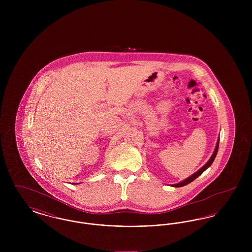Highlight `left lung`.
Returning <instances> with one entry per match:
<instances>
[{
  "instance_id": "8db88e82",
  "label": "left lung",
  "mask_w": 252,
  "mask_h": 252,
  "mask_svg": "<svg viewBox=\"0 0 252 252\" xmlns=\"http://www.w3.org/2000/svg\"><path fill=\"white\" fill-rule=\"evenodd\" d=\"M218 146H219V139H218V141H217V144H216V149H215V151H214V153H213V155L212 157L210 158V159L207 161V163L203 165V167L200 168L197 172H195L193 175H192L191 177H189L188 179H186V180H183V181H181L180 183H177V184H174V185H172L173 187H182V186H185V185H187V184H189L190 182H192L193 180H195L197 177H199L202 173H203L204 171L207 169V168L210 167L211 165H212V163L214 162V160H215V158H216V154H217V151H218Z\"/></svg>"
}]
</instances>
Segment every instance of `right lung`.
<instances>
[{
  "mask_svg": "<svg viewBox=\"0 0 252 252\" xmlns=\"http://www.w3.org/2000/svg\"><path fill=\"white\" fill-rule=\"evenodd\" d=\"M75 184H76V183H75Z\"/></svg>",
  "mask_w": 252,
  "mask_h": 252,
  "instance_id": "obj_1",
  "label": "right lung"
}]
</instances>
